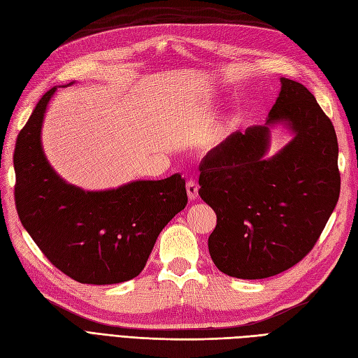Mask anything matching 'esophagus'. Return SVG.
I'll return each mask as SVG.
<instances>
[{
	"label": "esophagus",
	"instance_id": "34e87169",
	"mask_svg": "<svg viewBox=\"0 0 358 358\" xmlns=\"http://www.w3.org/2000/svg\"><path fill=\"white\" fill-rule=\"evenodd\" d=\"M187 192H188V199L192 201L199 197V185L196 180H188L187 182Z\"/></svg>",
	"mask_w": 358,
	"mask_h": 358
}]
</instances>
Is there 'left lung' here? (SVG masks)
<instances>
[{
	"mask_svg": "<svg viewBox=\"0 0 358 358\" xmlns=\"http://www.w3.org/2000/svg\"><path fill=\"white\" fill-rule=\"evenodd\" d=\"M282 88L266 125L231 134L200 164V197L216 213L209 254L222 273L263 279L282 273L315 246L341 192L338 137L306 86ZM287 123L295 138L264 159L268 125Z\"/></svg>",
	"mask_w": 358,
	"mask_h": 358,
	"instance_id": "obj_1",
	"label": "left lung"
}]
</instances>
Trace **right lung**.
<instances>
[{
  "mask_svg": "<svg viewBox=\"0 0 358 358\" xmlns=\"http://www.w3.org/2000/svg\"><path fill=\"white\" fill-rule=\"evenodd\" d=\"M37 103L15 148L19 220L49 262L80 284L109 285L136 278L157 237L188 203L185 179L136 180L90 192L64 182L43 154L40 131L50 96Z\"/></svg>",
  "mask_w": 358,
  "mask_h": 358,
  "instance_id": "1",
  "label": "right lung"
}]
</instances>
